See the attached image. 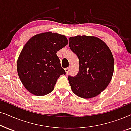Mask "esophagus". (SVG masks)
I'll use <instances>...</instances> for the list:
<instances>
[{
  "label": "esophagus",
  "mask_w": 131,
  "mask_h": 131,
  "mask_svg": "<svg viewBox=\"0 0 131 131\" xmlns=\"http://www.w3.org/2000/svg\"><path fill=\"white\" fill-rule=\"evenodd\" d=\"M70 67H67V68H66V69H65V71H66V74H68V73H69V71H70Z\"/></svg>",
  "instance_id": "obj_1"
}]
</instances>
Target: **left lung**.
<instances>
[{"mask_svg": "<svg viewBox=\"0 0 131 131\" xmlns=\"http://www.w3.org/2000/svg\"><path fill=\"white\" fill-rule=\"evenodd\" d=\"M69 45L79 61L78 74L69 76L71 90L83 98L97 96L107 87L113 74L114 59L110 49L94 36L70 37Z\"/></svg>", "mask_w": 131, "mask_h": 131, "instance_id": "left-lung-1", "label": "left lung"}]
</instances>
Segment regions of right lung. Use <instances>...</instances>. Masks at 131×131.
Instances as JSON below:
<instances>
[{"instance_id":"add662e5","label":"right lung","mask_w":131,"mask_h":131,"mask_svg":"<svg viewBox=\"0 0 131 131\" xmlns=\"http://www.w3.org/2000/svg\"><path fill=\"white\" fill-rule=\"evenodd\" d=\"M68 44L65 36L52 32L32 37L23 47L17 61V71L27 91L37 96L51 92L57 79L66 74L57 51Z\"/></svg>"}]
</instances>
